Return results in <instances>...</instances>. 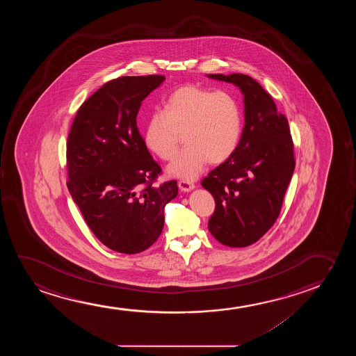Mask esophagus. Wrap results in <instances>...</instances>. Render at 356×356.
Here are the masks:
<instances>
[{
	"label": "esophagus",
	"mask_w": 356,
	"mask_h": 356,
	"mask_svg": "<svg viewBox=\"0 0 356 356\" xmlns=\"http://www.w3.org/2000/svg\"><path fill=\"white\" fill-rule=\"evenodd\" d=\"M179 188H180L182 192H190V191L195 188V185L191 184V182H187V181H180V182H179Z\"/></svg>",
	"instance_id": "34e87169"
}]
</instances>
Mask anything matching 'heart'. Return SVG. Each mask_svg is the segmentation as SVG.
Instances as JSON below:
<instances>
[{
    "mask_svg": "<svg viewBox=\"0 0 356 356\" xmlns=\"http://www.w3.org/2000/svg\"><path fill=\"white\" fill-rule=\"evenodd\" d=\"M241 134L242 112L232 95L185 85L166 98L164 112L149 115L145 143L161 161H170L184 135L187 148L168 166V174L192 181L208 161H227L238 147Z\"/></svg>",
    "mask_w": 356,
    "mask_h": 356,
    "instance_id": "obj_1",
    "label": "heart"
}]
</instances>
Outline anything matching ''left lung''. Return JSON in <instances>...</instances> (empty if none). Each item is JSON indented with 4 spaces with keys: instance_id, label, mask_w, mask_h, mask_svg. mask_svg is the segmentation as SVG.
Here are the masks:
<instances>
[{
    "instance_id": "8db88e82",
    "label": "left lung",
    "mask_w": 356,
    "mask_h": 356,
    "mask_svg": "<svg viewBox=\"0 0 356 356\" xmlns=\"http://www.w3.org/2000/svg\"><path fill=\"white\" fill-rule=\"evenodd\" d=\"M234 83L243 95L244 127L238 147L210 171L202 186L215 200L210 234L227 247H247L280 215L296 168L287 118L261 85L244 74H207Z\"/></svg>"
}]
</instances>
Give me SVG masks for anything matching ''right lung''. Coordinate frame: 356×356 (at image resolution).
I'll list each match as a JSON object with an SVG mask.
<instances>
[{"instance_id":"right-lung-1","label":"right lung","mask_w":356,"mask_h":356,"mask_svg":"<svg viewBox=\"0 0 356 356\" xmlns=\"http://www.w3.org/2000/svg\"><path fill=\"white\" fill-rule=\"evenodd\" d=\"M165 78L122 76L79 108L67 143L69 192L93 234L124 254L149 248L161 236L164 208L177 182H153L161 172L138 129L142 101Z\"/></svg>"}]
</instances>
